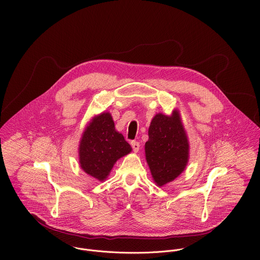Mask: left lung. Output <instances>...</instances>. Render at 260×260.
<instances>
[{
  "instance_id": "left-lung-1",
  "label": "left lung",
  "mask_w": 260,
  "mask_h": 260,
  "mask_svg": "<svg viewBox=\"0 0 260 260\" xmlns=\"http://www.w3.org/2000/svg\"><path fill=\"white\" fill-rule=\"evenodd\" d=\"M131 151V145L115 131L110 113H103L92 120L83 134L79 146L80 166L88 175L103 181L116 160Z\"/></svg>"
}]
</instances>
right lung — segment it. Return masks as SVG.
<instances>
[{
  "label": "right lung",
  "mask_w": 260,
  "mask_h": 260,
  "mask_svg": "<svg viewBox=\"0 0 260 260\" xmlns=\"http://www.w3.org/2000/svg\"><path fill=\"white\" fill-rule=\"evenodd\" d=\"M148 136L146 159L154 181L161 186L177 178L188 161V141L177 111L172 116L157 114Z\"/></svg>",
  "instance_id": "obj_1"
}]
</instances>
